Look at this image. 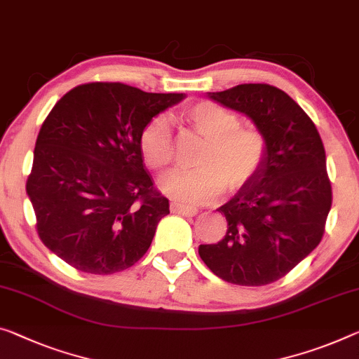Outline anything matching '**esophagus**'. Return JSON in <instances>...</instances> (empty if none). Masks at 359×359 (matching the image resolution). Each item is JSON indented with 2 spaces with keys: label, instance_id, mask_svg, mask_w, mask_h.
<instances>
[{
  "label": "esophagus",
  "instance_id": "34e87169",
  "mask_svg": "<svg viewBox=\"0 0 359 359\" xmlns=\"http://www.w3.org/2000/svg\"><path fill=\"white\" fill-rule=\"evenodd\" d=\"M170 210H172L173 213L183 215V217H194V215L197 213V208L196 207L184 205V203H180V202H172V203H170Z\"/></svg>",
  "mask_w": 359,
  "mask_h": 359
}]
</instances>
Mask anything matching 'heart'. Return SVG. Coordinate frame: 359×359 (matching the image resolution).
Wrapping results in <instances>:
<instances>
[{
	"mask_svg": "<svg viewBox=\"0 0 359 359\" xmlns=\"http://www.w3.org/2000/svg\"><path fill=\"white\" fill-rule=\"evenodd\" d=\"M184 120L205 140L194 170H176L163 180L162 189L176 201L210 202L224 187L234 191L257 175L266 157L268 141L253 125H241L234 110L212 101H201L184 110ZM140 149L149 168L165 173L175 162L173 136L167 120L149 122L140 136Z\"/></svg>",
	"mask_w": 359,
	"mask_h": 359,
	"instance_id": "obj_1",
	"label": "heart"
}]
</instances>
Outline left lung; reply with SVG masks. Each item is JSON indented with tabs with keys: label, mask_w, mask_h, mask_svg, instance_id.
I'll use <instances>...</instances> for the list:
<instances>
[{
	"label": "left lung",
	"mask_w": 359,
	"mask_h": 359,
	"mask_svg": "<svg viewBox=\"0 0 359 359\" xmlns=\"http://www.w3.org/2000/svg\"><path fill=\"white\" fill-rule=\"evenodd\" d=\"M208 96L249 115L268 147L257 175L218 208L228 222L224 237L198 247V255L231 284H271L323 239L332 186L321 136L305 110L276 86L237 85Z\"/></svg>",
	"instance_id": "1"
}]
</instances>
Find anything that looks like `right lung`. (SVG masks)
<instances>
[{
    "instance_id": "right-lung-1",
    "label": "right lung",
    "mask_w": 359,
    "mask_h": 359,
    "mask_svg": "<svg viewBox=\"0 0 359 359\" xmlns=\"http://www.w3.org/2000/svg\"><path fill=\"white\" fill-rule=\"evenodd\" d=\"M183 97L93 81L59 99L27 178L36 233L49 250L91 274L123 271L144 255L170 205L146 172L140 136Z\"/></svg>"
}]
</instances>
